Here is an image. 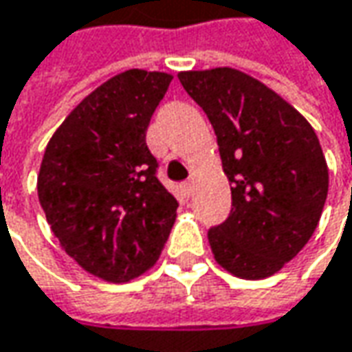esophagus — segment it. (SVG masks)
<instances>
[{"instance_id":"obj_1","label":"esophagus","mask_w":352,"mask_h":352,"mask_svg":"<svg viewBox=\"0 0 352 352\" xmlns=\"http://www.w3.org/2000/svg\"><path fill=\"white\" fill-rule=\"evenodd\" d=\"M182 190H184V194L190 197V196H192V192H194V182H192V180L184 182L182 184Z\"/></svg>"}]
</instances>
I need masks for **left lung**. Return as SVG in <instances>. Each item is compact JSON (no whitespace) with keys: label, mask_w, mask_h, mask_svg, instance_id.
<instances>
[{"label":"left lung","mask_w":352,"mask_h":352,"mask_svg":"<svg viewBox=\"0 0 352 352\" xmlns=\"http://www.w3.org/2000/svg\"><path fill=\"white\" fill-rule=\"evenodd\" d=\"M217 135L231 184V213L210 229L227 272L261 280L304 249L327 199L329 170L318 135L298 109L235 68L178 74Z\"/></svg>","instance_id":"left-lung-1"}]
</instances>
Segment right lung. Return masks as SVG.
I'll return each mask as SVG.
<instances>
[{"label":"right lung","instance_id":"right-lung-1","mask_svg":"<svg viewBox=\"0 0 352 352\" xmlns=\"http://www.w3.org/2000/svg\"><path fill=\"white\" fill-rule=\"evenodd\" d=\"M172 76L133 68L70 111L48 141L36 192L60 247L86 272L129 282L153 268L178 201L158 182L146 129Z\"/></svg>","mask_w":352,"mask_h":352}]
</instances>
